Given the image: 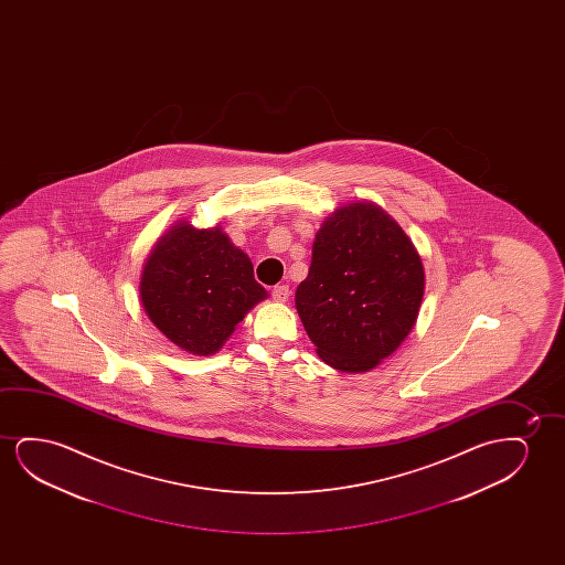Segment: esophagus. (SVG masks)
<instances>
[{"label":"esophagus","mask_w":565,"mask_h":565,"mask_svg":"<svg viewBox=\"0 0 565 565\" xmlns=\"http://www.w3.org/2000/svg\"><path fill=\"white\" fill-rule=\"evenodd\" d=\"M289 294H291V289H289V286H286V284L271 287V299H274V301H287V299H289Z\"/></svg>","instance_id":"34e87169"}]
</instances>
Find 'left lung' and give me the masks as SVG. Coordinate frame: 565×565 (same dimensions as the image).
Wrapping results in <instances>:
<instances>
[{
	"instance_id": "8db88e82",
	"label": "left lung",
	"mask_w": 565,
	"mask_h": 565,
	"mask_svg": "<svg viewBox=\"0 0 565 565\" xmlns=\"http://www.w3.org/2000/svg\"><path fill=\"white\" fill-rule=\"evenodd\" d=\"M425 295L420 256L372 202L333 212L317 233L295 307L326 364L366 372L409 335Z\"/></svg>"
}]
</instances>
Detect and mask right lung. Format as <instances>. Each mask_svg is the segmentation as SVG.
I'll list each match as a JSON object with an SVG mask.
<instances>
[{
	"label": "right lung",
	"instance_id": "1",
	"mask_svg": "<svg viewBox=\"0 0 565 565\" xmlns=\"http://www.w3.org/2000/svg\"><path fill=\"white\" fill-rule=\"evenodd\" d=\"M264 297L253 263L220 227L175 225L148 256L140 278L148 318L194 355L216 353Z\"/></svg>",
	"mask_w": 565,
	"mask_h": 565
}]
</instances>
